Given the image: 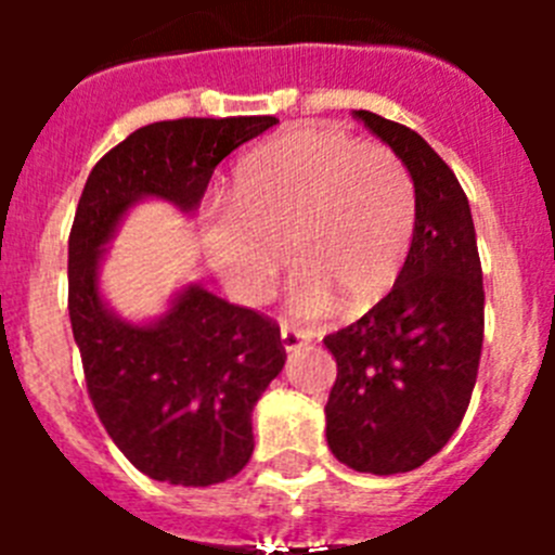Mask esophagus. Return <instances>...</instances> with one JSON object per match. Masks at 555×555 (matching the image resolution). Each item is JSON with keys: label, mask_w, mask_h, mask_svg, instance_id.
Masks as SVG:
<instances>
[{"label": "esophagus", "mask_w": 555, "mask_h": 555, "mask_svg": "<svg viewBox=\"0 0 555 555\" xmlns=\"http://www.w3.org/2000/svg\"><path fill=\"white\" fill-rule=\"evenodd\" d=\"M308 338H311V336H308L306 331H297V327H292L288 322H283V325H281V345H283V350H286V352L306 347Z\"/></svg>", "instance_id": "obj_1"}]
</instances>
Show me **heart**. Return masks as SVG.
Returning a JSON list of instances; mask_svg holds the SVG:
<instances>
[{
	"label": "heart",
	"mask_w": 555,
	"mask_h": 555,
	"mask_svg": "<svg viewBox=\"0 0 555 555\" xmlns=\"http://www.w3.org/2000/svg\"><path fill=\"white\" fill-rule=\"evenodd\" d=\"M235 208L203 219V247L242 300L261 302L286 263L294 311L333 306L364 313L403 272L414 238L409 169L384 144H361L333 127H300L235 169Z\"/></svg>",
	"instance_id": "1"
}]
</instances>
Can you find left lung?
Masks as SVG:
<instances>
[{
	"label": "left lung",
	"instance_id": "left-lung-1",
	"mask_svg": "<svg viewBox=\"0 0 555 555\" xmlns=\"http://www.w3.org/2000/svg\"><path fill=\"white\" fill-rule=\"evenodd\" d=\"M414 180L416 222L403 272L384 300L325 336L336 384L327 448L356 473L423 467L464 420L483 345V272L467 194L428 141L356 111Z\"/></svg>",
	"mask_w": 555,
	"mask_h": 555
}]
</instances>
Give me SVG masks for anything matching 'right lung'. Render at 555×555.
Wrapping results in <instances>:
<instances>
[{
    "label": "right lung",
    "instance_id": "right-lung-1",
    "mask_svg": "<svg viewBox=\"0 0 555 555\" xmlns=\"http://www.w3.org/2000/svg\"><path fill=\"white\" fill-rule=\"evenodd\" d=\"M274 116L155 121L91 169L68 235V320L88 397L132 467L175 487L242 473L253 409L286 364L281 327L191 283L164 317L135 325L100 294V263L127 210L146 197L191 214L210 175Z\"/></svg>",
    "mask_w": 555,
    "mask_h": 555
}]
</instances>
